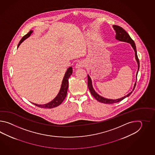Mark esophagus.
Wrapping results in <instances>:
<instances>
[{
  "instance_id": "34e87169",
  "label": "esophagus",
  "mask_w": 155,
  "mask_h": 155,
  "mask_svg": "<svg viewBox=\"0 0 155 155\" xmlns=\"http://www.w3.org/2000/svg\"><path fill=\"white\" fill-rule=\"evenodd\" d=\"M85 66V64L84 63L83 61H79V62L76 64L75 68H77V69H78V68H82V67H84V66Z\"/></svg>"
}]
</instances>
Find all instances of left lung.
I'll return each mask as SVG.
<instances>
[{
  "instance_id": "obj_1",
  "label": "left lung",
  "mask_w": 155,
  "mask_h": 155,
  "mask_svg": "<svg viewBox=\"0 0 155 155\" xmlns=\"http://www.w3.org/2000/svg\"><path fill=\"white\" fill-rule=\"evenodd\" d=\"M113 28L114 30H115L116 36L115 38L117 40H118L119 41H124L126 43H130L132 47L133 48V49L135 50V58L137 61V63L138 64V70L136 73V80H137V74H138V70L140 68V62H139V60H138V56L137 55V50H136V47L135 45V42L131 38L129 34L124 29L120 27L118 25H114ZM136 82H135V85L134 89L132 90V91H134V90L135 89V86H136ZM87 85H88V87H89V90L91 92V94H92V95L95 98L97 101H99V102L104 103V104H114V103H116V102H119L120 101H121L122 100L128 97L130 95L132 94V91L130 92L127 95L124 96L123 97H121L120 99H115V100H112V99H108L103 97L102 96L99 95L98 94H97L95 92V91L94 90V89L92 87V81H91V79L90 78V77L89 76V75H87Z\"/></svg>"
}]
</instances>
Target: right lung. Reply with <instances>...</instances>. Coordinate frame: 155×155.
<instances>
[{"label": "right lung", "instance_id": "add662e5", "mask_svg": "<svg viewBox=\"0 0 155 155\" xmlns=\"http://www.w3.org/2000/svg\"><path fill=\"white\" fill-rule=\"evenodd\" d=\"M33 30H30L29 33L26 34L25 35H24L21 38V39L20 40V42L18 44V48L20 44L22 43L24 40L26 39L28 37L30 36V35L31 34V33H33ZM72 73H73V68H72V67H70L67 70L65 74L64 75V77L63 78L62 84L61 86V88L60 90L59 94L55 97V98L52 100L51 101H50L46 104H44V105H38V104H34V103H33V104L38 107H39L41 108H45V109H52V108L56 107L57 106H59L66 97L68 89V86H69L68 80H69L70 76H71V75L72 74Z\"/></svg>", "mask_w": 155, "mask_h": 155}]
</instances>
